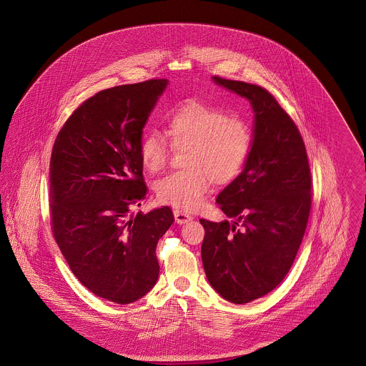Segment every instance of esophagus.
<instances>
[{
  "label": "esophagus",
  "mask_w": 366,
  "mask_h": 366,
  "mask_svg": "<svg viewBox=\"0 0 366 366\" xmlns=\"http://www.w3.org/2000/svg\"><path fill=\"white\" fill-rule=\"evenodd\" d=\"M174 221L177 222V224H186V222H189V221H192L193 219V217L190 215V214H187V212H184V211H180V209H174Z\"/></svg>",
  "instance_id": "obj_1"
}]
</instances>
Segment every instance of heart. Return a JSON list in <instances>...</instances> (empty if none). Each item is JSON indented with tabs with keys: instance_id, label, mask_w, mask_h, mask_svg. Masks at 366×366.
<instances>
[{
	"instance_id": "obj_1",
	"label": "heart",
	"mask_w": 366,
	"mask_h": 366,
	"mask_svg": "<svg viewBox=\"0 0 366 366\" xmlns=\"http://www.w3.org/2000/svg\"><path fill=\"white\" fill-rule=\"evenodd\" d=\"M166 137L174 149H186L187 170L167 174L155 186L162 203L182 209H197L211 182H231L242 169L249 149L251 131L239 119L227 117L212 105L189 100L170 111ZM169 144L162 132L148 129L139 142V155L149 172H159L169 157Z\"/></svg>"
}]
</instances>
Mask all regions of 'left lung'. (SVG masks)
I'll return each instance as SVG.
<instances>
[{"instance_id":"left-lung-1","label":"left lung","mask_w":366,"mask_h":366,"mask_svg":"<svg viewBox=\"0 0 366 366\" xmlns=\"http://www.w3.org/2000/svg\"><path fill=\"white\" fill-rule=\"evenodd\" d=\"M211 80L247 99L254 111L244 169L215 200L232 221L200 219L209 285L222 299L244 305L272 292L290 270L310 214L312 176L303 138L270 93L244 81Z\"/></svg>"}]
</instances>
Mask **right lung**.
<instances>
[{
  "mask_svg": "<svg viewBox=\"0 0 366 366\" xmlns=\"http://www.w3.org/2000/svg\"><path fill=\"white\" fill-rule=\"evenodd\" d=\"M167 84L149 80L97 93L70 115L53 145L54 239L80 283L117 305L134 303L157 285V241L174 221L166 206L129 214L148 193L139 142Z\"/></svg>",
  "mask_w": 366,
  "mask_h": 366,
  "instance_id": "obj_1",
  "label": "right lung"
}]
</instances>
